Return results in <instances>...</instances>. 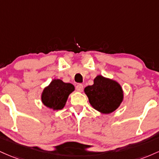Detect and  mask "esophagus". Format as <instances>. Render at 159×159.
Segmentation results:
<instances>
[{
  "label": "esophagus",
  "instance_id": "1",
  "mask_svg": "<svg viewBox=\"0 0 159 159\" xmlns=\"http://www.w3.org/2000/svg\"><path fill=\"white\" fill-rule=\"evenodd\" d=\"M76 89L77 90V92H82L83 91V85L81 84V83H79V84L76 86Z\"/></svg>",
  "mask_w": 159,
  "mask_h": 159
}]
</instances>
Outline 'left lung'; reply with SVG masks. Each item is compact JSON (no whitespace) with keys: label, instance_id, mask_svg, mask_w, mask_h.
Returning a JSON list of instances; mask_svg holds the SVG:
<instances>
[{"label":"left lung","instance_id":"obj_1","mask_svg":"<svg viewBox=\"0 0 159 159\" xmlns=\"http://www.w3.org/2000/svg\"><path fill=\"white\" fill-rule=\"evenodd\" d=\"M84 91L90 104L103 113H110L116 110L123 99L120 85L101 75L96 76L94 84L85 87Z\"/></svg>","mask_w":159,"mask_h":159}]
</instances>
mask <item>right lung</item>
Returning <instances> with one entry per match:
<instances>
[{
	"label": "right lung",
	"instance_id": "right-lung-1",
	"mask_svg": "<svg viewBox=\"0 0 159 159\" xmlns=\"http://www.w3.org/2000/svg\"><path fill=\"white\" fill-rule=\"evenodd\" d=\"M74 86L71 83H65L61 80H54L42 94V101L47 107L53 110H61L65 107L67 98Z\"/></svg>",
	"mask_w": 159,
	"mask_h": 159
}]
</instances>
